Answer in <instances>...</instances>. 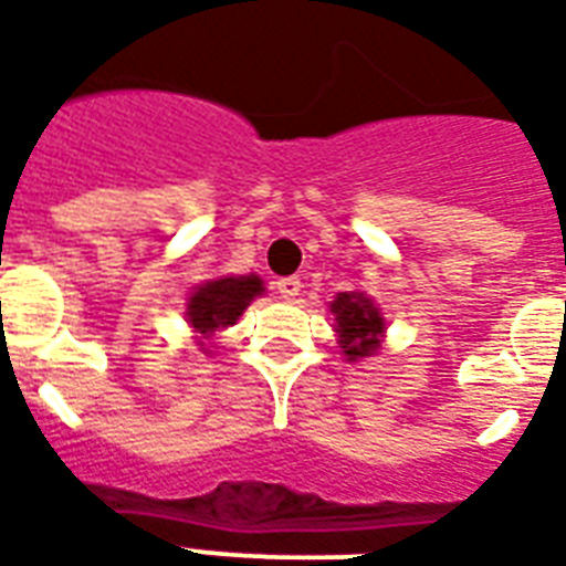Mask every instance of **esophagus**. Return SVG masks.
<instances>
[{
	"label": "esophagus",
	"instance_id": "1",
	"mask_svg": "<svg viewBox=\"0 0 566 566\" xmlns=\"http://www.w3.org/2000/svg\"><path fill=\"white\" fill-rule=\"evenodd\" d=\"M302 291V282L296 279V275H284V279H279L275 282V293L282 296V300H296Z\"/></svg>",
	"mask_w": 566,
	"mask_h": 566
}]
</instances>
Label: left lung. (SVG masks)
<instances>
[{"mask_svg":"<svg viewBox=\"0 0 566 566\" xmlns=\"http://www.w3.org/2000/svg\"><path fill=\"white\" fill-rule=\"evenodd\" d=\"M332 314L337 317V335H340V349L346 358H364L373 355L378 346V337L385 332V319L378 317V308L364 293H337L332 302Z\"/></svg>","mask_w":566,"mask_h":566,"instance_id":"8db88e82","label":"left lung"}]
</instances>
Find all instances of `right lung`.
I'll use <instances>...</instances> for the list:
<instances>
[{
  "label": "right lung",
  "mask_w": 566,
  "mask_h": 566,
  "mask_svg": "<svg viewBox=\"0 0 566 566\" xmlns=\"http://www.w3.org/2000/svg\"><path fill=\"white\" fill-rule=\"evenodd\" d=\"M264 291V284L258 275H240V279H217V282L202 284L190 296L188 317L190 326L202 335H211L217 328L231 326L243 314L252 296Z\"/></svg>",
  "instance_id": "1"
}]
</instances>
